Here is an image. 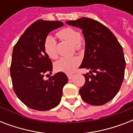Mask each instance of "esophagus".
Wrapping results in <instances>:
<instances>
[{"instance_id": "obj_1", "label": "esophagus", "mask_w": 133, "mask_h": 133, "mask_svg": "<svg viewBox=\"0 0 133 133\" xmlns=\"http://www.w3.org/2000/svg\"><path fill=\"white\" fill-rule=\"evenodd\" d=\"M67 76H68L69 79H72L73 78V76H74V75H73L72 74H67Z\"/></svg>"}]
</instances>
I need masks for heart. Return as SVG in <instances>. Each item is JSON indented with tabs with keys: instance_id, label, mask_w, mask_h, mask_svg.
<instances>
[{
	"instance_id": "1",
	"label": "heart",
	"mask_w": 133,
	"mask_h": 133,
	"mask_svg": "<svg viewBox=\"0 0 133 133\" xmlns=\"http://www.w3.org/2000/svg\"><path fill=\"white\" fill-rule=\"evenodd\" d=\"M58 36L63 40L74 44L76 50H79L81 47V34L77 30L70 28L63 29L58 32ZM44 50L46 54L51 58H56L58 56L57 45L55 38L49 35L44 41ZM81 63L78 56L62 57L54 63V68L58 72L71 73L77 68Z\"/></svg>"
}]
</instances>
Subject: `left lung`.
Here are the masks:
<instances>
[{
  "instance_id": "left-lung-1",
  "label": "left lung",
  "mask_w": 133,
  "mask_h": 133,
  "mask_svg": "<svg viewBox=\"0 0 133 133\" xmlns=\"http://www.w3.org/2000/svg\"><path fill=\"white\" fill-rule=\"evenodd\" d=\"M65 23L82 30L85 38L79 68L90 70L91 75H83L85 82L79 94L89 104L103 105L115 97L124 80L126 61L122 45L108 28L95 20L83 17Z\"/></svg>"
}]
</instances>
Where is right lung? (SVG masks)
<instances>
[{
  "label": "right lung",
  "instance_id": "1",
  "mask_svg": "<svg viewBox=\"0 0 133 133\" xmlns=\"http://www.w3.org/2000/svg\"><path fill=\"white\" fill-rule=\"evenodd\" d=\"M63 25L61 21L38 20L27 28L14 47L10 68L14 90L30 108L45 111L60 103L68 78L59 72L48 81L43 79L45 74L52 71L44 41L51 31Z\"/></svg>",
  "mask_w": 133,
  "mask_h": 133
}]
</instances>
